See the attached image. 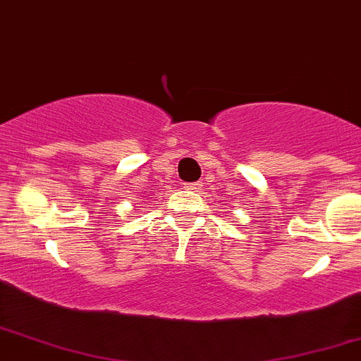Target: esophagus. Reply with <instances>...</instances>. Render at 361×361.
<instances>
[{"mask_svg": "<svg viewBox=\"0 0 361 361\" xmlns=\"http://www.w3.org/2000/svg\"><path fill=\"white\" fill-rule=\"evenodd\" d=\"M202 187H204V185H202V181H197V183H188V185H185V188L190 190V192H200Z\"/></svg>", "mask_w": 361, "mask_h": 361, "instance_id": "34e87169", "label": "esophagus"}]
</instances>
